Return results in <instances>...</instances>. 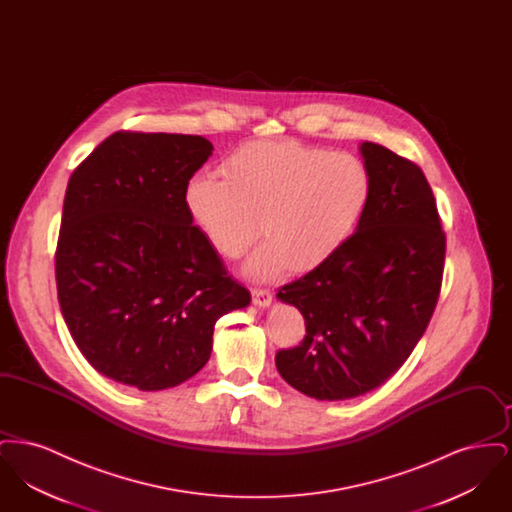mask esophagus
I'll return each mask as SVG.
<instances>
[{"label":"esophagus","mask_w":512,"mask_h":512,"mask_svg":"<svg viewBox=\"0 0 512 512\" xmlns=\"http://www.w3.org/2000/svg\"><path fill=\"white\" fill-rule=\"evenodd\" d=\"M251 297H253V305L259 309H267L272 303V293L268 290H253Z\"/></svg>","instance_id":"obj_1"}]
</instances>
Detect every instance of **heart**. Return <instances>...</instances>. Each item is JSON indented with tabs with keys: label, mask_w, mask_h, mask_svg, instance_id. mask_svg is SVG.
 <instances>
[{
	"label": "heart",
	"mask_w": 512,
	"mask_h": 512,
	"mask_svg": "<svg viewBox=\"0 0 512 512\" xmlns=\"http://www.w3.org/2000/svg\"><path fill=\"white\" fill-rule=\"evenodd\" d=\"M222 174L195 172L184 203L201 234L228 259L244 255L261 220L267 240L244 265L257 280L334 257L361 226L374 192L361 157L295 140L238 147L224 159Z\"/></svg>",
	"instance_id": "1"
}]
</instances>
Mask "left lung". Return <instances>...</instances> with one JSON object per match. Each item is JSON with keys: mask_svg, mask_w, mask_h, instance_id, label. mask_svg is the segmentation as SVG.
I'll use <instances>...</instances> for the list:
<instances>
[{"mask_svg": "<svg viewBox=\"0 0 512 512\" xmlns=\"http://www.w3.org/2000/svg\"><path fill=\"white\" fill-rule=\"evenodd\" d=\"M372 201L351 240L278 290L307 336L276 353L280 376L318 401L382 386L413 353L438 303L445 234L432 188L414 163L363 142Z\"/></svg>", "mask_w": 512, "mask_h": 512, "instance_id": "8db88e82", "label": "left lung"}]
</instances>
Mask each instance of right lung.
I'll use <instances>...</instances> for the list:
<instances>
[{
  "mask_svg": "<svg viewBox=\"0 0 512 512\" xmlns=\"http://www.w3.org/2000/svg\"><path fill=\"white\" fill-rule=\"evenodd\" d=\"M211 153L203 136L115 132L69 180L57 295L105 378L140 391L186 382L211 357L215 322L251 301L184 203Z\"/></svg>",
  "mask_w": 512,
  "mask_h": 512,
  "instance_id": "right-lung-1",
  "label": "right lung"
}]
</instances>
